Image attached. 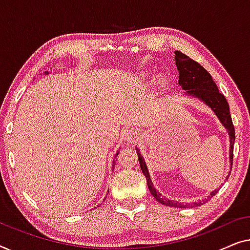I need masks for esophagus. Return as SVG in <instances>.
<instances>
[{
    "label": "esophagus",
    "mask_w": 250,
    "mask_h": 250,
    "mask_svg": "<svg viewBox=\"0 0 250 250\" xmlns=\"http://www.w3.org/2000/svg\"><path fill=\"white\" fill-rule=\"evenodd\" d=\"M125 139L128 143L136 144L137 142H139V140L142 139V135H140V132L138 131V130L131 129V130H129L128 133H126Z\"/></svg>",
    "instance_id": "obj_1"
}]
</instances>
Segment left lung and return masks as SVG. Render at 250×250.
Instances as JSON below:
<instances>
[{
  "label": "left lung",
  "mask_w": 250,
  "mask_h": 250,
  "mask_svg": "<svg viewBox=\"0 0 250 250\" xmlns=\"http://www.w3.org/2000/svg\"><path fill=\"white\" fill-rule=\"evenodd\" d=\"M175 64L179 70V83L186 91V94L191 95V96L199 98L204 103H206L212 110L215 112L217 118L220 119V121L222 122L223 125L226 126L230 136V162L232 164L233 162V145H234V126L232 124V119L230 114V107L229 103H228L226 97L223 94H221L217 88L216 83H214L212 76L209 75L208 71L199 64L198 62H196L195 60L189 58L188 55H186L180 51H175ZM138 159L139 164L142 167V171L144 175H145L147 186H148L149 191L152 192L154 198H156L157 202L164 205L172 206V207H185L180 204L172 202L170 199L167 198H161V195L157 194L156 189L153 187L152 180H150L148 170L145 164V161L140 155L138 152ZM217 190L210 192V196L207 197L206 199H203L202 202L198 203H192L188 204L189 207L192 206H199L203 203H205V200H208L209 198L215 195Z\"/></svg>",
  "instance_id": "8db88e82"
}]
</instances>
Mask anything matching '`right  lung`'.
Returning <instances> with one entry per match:
<instances>
[{"label": "right lung", "instance_id": "right-lung-1", "mask_svg": "<svg viewBox=\"0 0 250 250\" xmlns=\"http://www.w3.org/2000/svg\"><path fill=\"white\" fill-rule=\"evenodd\" d=\"M117 155H118V154H117ZM114 163H115V162H113V164H114ZM113 167H114V165H113Z\"/></svg>", "mask_w": 250, "mask_h": 250}]
</instances>
